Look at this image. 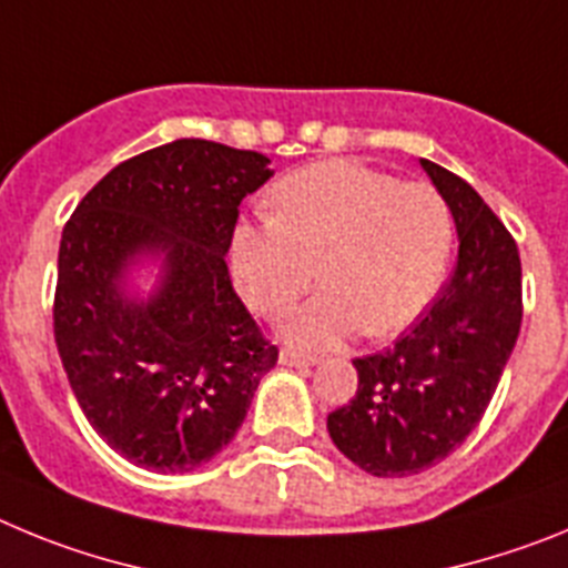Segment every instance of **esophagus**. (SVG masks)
I'll return each mask as SVG.
<instances>
[{
    "label": "esophagus",
    "mask_w": 568,
    "mask_h": 568,
    "mask_svg": "<svg viewBox=\"0 0 568 568\" xmlns=\"http://www.w3.org/2000/svg\"><path fill=\"white\" fill-rule=\"evenodd\" d=\"M278 361L284 366H313L318 364V358L315 355H307V353H298V349H293V346H284L278 355Z\"/></svg>",
    "instance_id": "esophagus-1"
}]
</instances>
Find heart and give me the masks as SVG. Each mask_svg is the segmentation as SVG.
I'll list each match as a JSON object with an SVG mask.
<instances>
[{
    "mask_svg": "<svg viewBox=\"0 0 568 568\" xmlns=\"http://www.w3.org/2000/svg\"><path fill=\"white\" fill-rule=\"evenodd\" d=\"M453 250V213L429 184L355 162H321L281 179L273 219L233 235L239 293L278 318L318 275L327 287L284 321L301 346H329L366 329H406L433 304Z\"/></svg>",
    "mask_w": 568,
    "mask_h": 568,
    "instance_id": "1",
    "label": "heart"
}]
</instances>
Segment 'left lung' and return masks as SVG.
Masks as SVG:
<instances>
[{"mask_svg":"<svg viewBox=\"0 0 568 568\" xmlns=\"http://www.w3.org/2000/svg\"><path fill=\"white\" fill-rule=\"evenodd\" d=\"M458 230V267L384 353L355 358L358 389L327 415L333 444L375 478L440 464L484 418L524 318L518 244L460 175L420 159Z\"/></svg>","mask_w":568,"mask_h":568,"instance_id":"obj_1","label":"left lung"}]
</instances>
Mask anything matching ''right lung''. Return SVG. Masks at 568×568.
Returning a JSON list of instances; mask_svg holds the SVG:
<instances>
[{
	"mask_svg": "<svg viewBox=\"0 0 568 568\" xmlns=\"http://www.w3.org/2000/svg\"><path fill=\"white\" fill-rule=\"evenodd\" d=\"M267 164L255 150L175 139L110 170L64 224L59 358L90 426L144 469L190 471L222 453L278 361L224 261ZM144 257L163 270L139 300L126 273Z\"/></svg>",
	"mask_w": 568,
	"mask_h": 568,
	"instance_id": "obj_1",
	"label": "right lung"
}]
</instances>
